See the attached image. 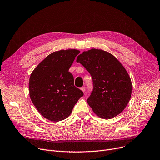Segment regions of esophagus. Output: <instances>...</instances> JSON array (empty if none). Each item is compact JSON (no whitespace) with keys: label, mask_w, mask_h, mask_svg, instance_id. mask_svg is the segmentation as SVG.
I'll return each instance as SVG.
<instances>
[{"label":"esophagus","mask_w":160,"mask_h":160,"mask_svg":"<svg viewBox=\"0 0 160 160\" xmlns=\"http://www.w3.org/2000/svg\"><path fill=\"white\" fill-rule=\"evenodd\" d=\"M80 90L82 91V92H85L86 91V87L85 86H83V87H82V88H80Z\"/></svg>","instance_id":"obj_1"}]
</instances>
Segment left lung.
I'll use <instances>...</instances> for the list:
<instances>
[{
  "label": "left lung",
  "mask_w": 160,
  "mask_h": 160,
  "mask_svg": "<svg viewBox=\"0 0 160 160\" xmlns=\"http://www.w3.org/2000/svg\"><path fill=\"white\" fill-rule=\"evenodd\" d=\"M80 62L90 74L93 90L88 103L102 119H111L127 105L132 93L131 78L121 62L111 53L92 49L78 56Z\"/></svg>",
  "instance_id": "8db88e82"
}]
</instances>
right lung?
<instances>
[{
    "mask_svg": "<svg viewBox=\"0 0 160 160\" xmlns=\"http://www.w3.org/2000/svg\"><path fill=\"white\" fill-rule=\"evenodd\" d=\"M76 49L51 53L32 72L29 82V96L38 111L52 121L64 120L70 115L84 93L74 85V76L69 72Z\"/></svg>",
    "mask_w": 160,
    "mask_h": 160,
    "instance_id": "obj_1",
    "label": "right lung"
}]
</instances>
